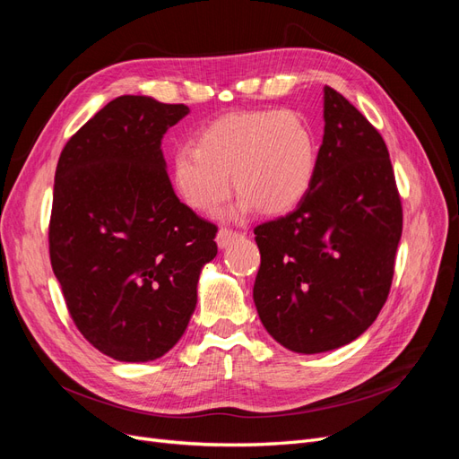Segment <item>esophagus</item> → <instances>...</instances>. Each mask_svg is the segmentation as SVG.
Returning <instances> with one entry per match:
<instances>
[{
  "label": "esophagus",
  "instance_id": "esophagus-1",
  "mask_svg": "<svg viewBox=\"0 0 459 459\" xmlns=\"http://www.w3.org/2000/svg\"><path fill=\"white\" fill-rule=\"evenodd\" d=\"M239 238V233L238 231H233V230H224L221 228L218 233H216V243H218V247L220 248H226L230 243H233L235 239Z\"/></svg>",
  "mask_w": 459,
  "mask_h": 459
}]
</instances>
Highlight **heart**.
I'll use <instances>...</instances> for the list:
<instances>
[{
    "label": "heart",
    "instance_id": "b5f03b06",
    "mask_svg": "<svg viewBox=\"0 0 459 459\" xmlns=\"http://www.w3.org/2000/svg\"><path fill=\"white\" fill-rule=\"evenodd\" d=\"M317 145L308 122L293 110H245L206 126L195 145L172 155V184L193 211L214 214L233 186L241 195L230 216L283 214L312 187Z\"/></svg>",
    "mask_w": 459,
    "mask_h": 459
}]
</instances>
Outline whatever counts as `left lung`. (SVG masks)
I'll list each match as a JSON object with an SVG mask.
<instances>
[{
  "label": "left lung",
  "mask_w": 459,
  "mask_h": 459,
  "mask_svg": "<svg viewBox=\"0 0 459 459\" xmlns=\"http://www.w3.org/2000/svg\"><path fill=\"white\" fill-rule=\"evenodd\" d=\"M324 142L293 212L256 226L253 299L262 325L299 354L335 351L375 322L388 297L402 204L381 134L324 88Z\"/></svg>",
  "instance_id": "left-lung-1"
}]
</instances>
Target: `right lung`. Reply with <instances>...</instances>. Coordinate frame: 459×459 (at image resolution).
<instances>
[{"label":"right lung","mask_w":459,"mask_h":459,"mask_svg":"<svg viewBox=\"0 0 459 459\" xmlns=\"http://www.w3.org/2000/svg\"><path fill=\"white\" fill-rule=\"evenodd\" d=\"M186 115L122 95L65 145L55 172L49 256L66 308L97 351L151 362L182 339L216 226L179 203L162 137Z\"/></svg>","instance_id":"add662e5"}]
</instances>
